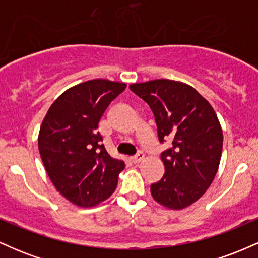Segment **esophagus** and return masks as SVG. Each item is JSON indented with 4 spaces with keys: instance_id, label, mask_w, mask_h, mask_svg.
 Returning a JSON list of instances; mask_svg holds the SVG:
<instances>
[{
    "instance_id": "34e87169",
    "label": "esophagus",
    "mask_w": 258,
    "mask_h": 258,
    "mask_svg": "<svg viewBox=\"0 0 258 258\" xmlns=\"http://www.w3.org/2000/svg\"><path fill=\"white\" fill-rule=\"evenodd\" d=\"M143 160H144V154L142 152H139L137 155L132 156L131 158V161L133 162V164H139V162L143 161Z\"/></svg>"
}]
</instances>
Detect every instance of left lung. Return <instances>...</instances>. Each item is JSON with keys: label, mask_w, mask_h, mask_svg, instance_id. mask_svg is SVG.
<instances>
[{"label": "left lung", "mask_w": 258, "mask_h": 258, "mask_svg": "<svg viewBox=\"0 0 258 258\" xmlns=\"http://www.w3.org/2000/svg\"><path fill=\"white\" fill-rule=\"evenodd\" d=\"M149 104L159 141H172L161 154L165 174L150 185L153 199L170 210H183L211 185L220 166L223 133L217 115L203 96L184 82L159 79L130 85Z\"/></svg>", "instance_id": "8db88e82"}]
</instances>
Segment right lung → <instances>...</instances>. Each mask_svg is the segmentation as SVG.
Wrapping results in <instances>:
<instances>
[{
  "mask_svg": "<svg viewBox=\"0 0 258 258\" xmlns=\"http://www.w3.org/2000/svg\"><path fill=\"white\" fill-rule=\"evenodd\" d=\"M126 84L96 79L73 86L49 106L38 132V150L55 189L80 207L108 199L125 168L100 142L103 114Z\"/></svg>",
  "mask_w": 258,
  "mask_h": 258,
  "instance_id": "obj_1",
  "label": "right lung"
}]
</instances>
